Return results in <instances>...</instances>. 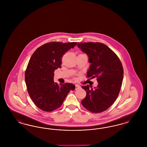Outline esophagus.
Listing matches in <instances>:
<instances>
[{"mask_svg":"<svg viewBox=\"0 0 147 147\" xmlns=\"http://www.w3.org/2000/svg\"><path fill=\"white\" fill-rule=\"evenodd\" d=\"M80 88V86L79 85H78V84H76V85H75V89H76V90L79 89Z\"/></svg>","mask_w":147,"mask_h":147,"instance_id":"esophagus-1","label":"esophagus"}]
</instances>
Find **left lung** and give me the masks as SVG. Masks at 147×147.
<instances>
[{"label":"left lung","instance_id":"8db88e82","mask_svg":"<svg viewBox=\"0 0 147 147\" xmlns=\"http://www.w3.org/2000/svg\"><path fill=\"white\" fill-rule=\"evenodd\" d=\"M78 46L89 57L91 63L88 78H96L95 89L82 86L86 92L82 104L92 113L107 110L119 96L123 78V68L116 54L106 45L100 42L78 43Z\"/></svg>","mask_w":147,"mask_h":147}]
</instances>
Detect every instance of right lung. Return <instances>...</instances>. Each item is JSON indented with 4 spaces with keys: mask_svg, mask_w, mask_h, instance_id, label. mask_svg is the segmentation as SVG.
Here are the masks:
<instances>
[{
    "mask_svg": "<svg viewBox=\"0 0 147 147\" xmlns=\"http://www.w3.org/2000/svg\"><path fill=\"white\" fill-rule=\"evenodd\" d=\"M77 42H51L43 45L31 57L25 73V83L30 98L43 111L52 112L62 105L72 83L59 85L53 80L54 71L61 67L62 58Z\"/></svg>",
    "mask_w": 147,
    "mask_h": 147,
    "instance_id": "obj_1",
    "label": "right lung"
}]
</instances>
